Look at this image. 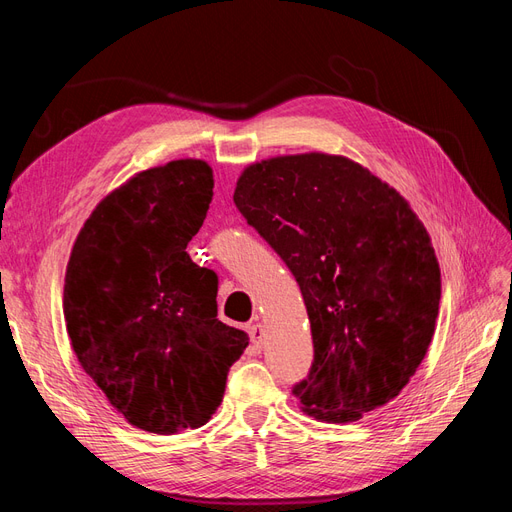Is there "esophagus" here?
<instances>
[{"mask_svg": "<svg viewBox=\"0 0 512 512\" xmlns=\"http://www.w3.org/2000/svg\"><path fill=\"white\" fill-rule=\"evenodd\" d=\"M247 333H250L254 350H262V344H265V329H262V324L260 322L250 324V327H247Z\"/></svg>", "mask_w": 512, "mask_h": 512, "instance_id": "1", "label": "esophagus"}]
</instances>
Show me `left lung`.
Returning <instances> with one entry per match:
<instances>
[{"label":"left lung","mask_w":512,"mask_h":512,"mask_svg":"<svg viewBox=\"0 0 512 512\" xmlns=\"http://www.w3.org/2000/svg\"><path fill=\"white\" fill-rule=\"evenodd\" d=\"M232 198L303 294L314 339L309 374L292 386L303 412L352 423L389 404L425 359L442 292L406 198L327 153L247 166Z\"/></svg>","instance_id":"8db88e82"}]
</instances>
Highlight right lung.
<instances>
[{
  "label": "right lung",
  "instance_id": "add662e5",
  "mask_svg": "<svg viewBox=\"0 0 512 512\" xmlns=\"http://www.w3.org/2000/svg\"><path fill=\"white\" fill-rule=\"evenodd\" d=\"M211 198L203 160L143 170L89 215L66 269L76 359L128 423L160 436L209 421L250 344L218 320V275L185 252Z\"/></svg>",
  "mask_w": 512,
  "mask_h": 512
}]
</instances>
